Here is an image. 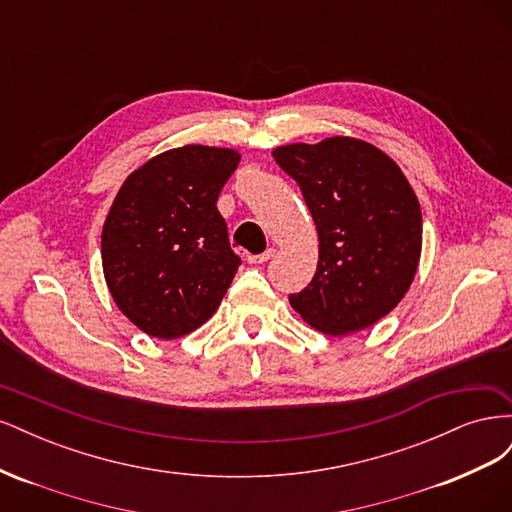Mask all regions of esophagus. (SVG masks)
<instances>
[{"label":"esophagus","mask_w":512,"mask_h":512,"mask_svg":"<svg viewBox=\"0 0 512 512\" xmlns=\"http://www.w3.org/2000/svg\"><path fill=\"white\" fill-rule=\"evenodd\" d=\"M273 256H275V250L269 247V250H265L258 256H247V262H252V265H265V262H269Z\"/></svg>","instance_id":"obj_1"}]
</instances>
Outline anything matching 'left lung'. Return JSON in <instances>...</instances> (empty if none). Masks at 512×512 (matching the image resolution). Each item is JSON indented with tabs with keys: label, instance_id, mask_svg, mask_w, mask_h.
Segmentation results:
<instances>
[{
	"label": "left lung",
	"instance_id": "1",
	"mask_svg": "<svg viewBox=\"0 0 512 512\" xmlns=\"http://www.w3.org/2000/svg\"><path fill=\"white\" fill-rule=\"evenodd\" d=\"M275 162L299 183L318 230V269L290 305L327 335L371 327L404 299L421 258V205L399 166L365 141L284 145Z\"/></svg>",
	"mask_w": 512,
	"mask_h": 512
}]
</instances>
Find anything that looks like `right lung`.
I'll use <instances>...</instances> for the list:
<instances>
[{
	"label": "right lung",
	"instance_id": "right-lung-1",
	"mask_svg": "<svg viewBox=\"0 0 512 512\" xmlns=\"http://www.w3.org/2000/svg\"><path fill=\"white\" fill-rule=\"evenodd\" d=\"M239 158L185 145L121 185L102 228V267L117 307L147 335H188L220 307L241 258L215 203Z\"/></svg>",
	"mask_w": 512,
	"mask_h": 512
}]
</instances>
